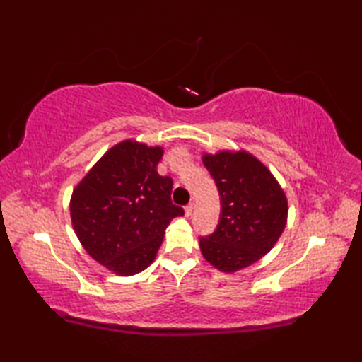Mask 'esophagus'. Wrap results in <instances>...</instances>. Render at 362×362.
I'll return each instance as SVG.
<instances>
[{"instance_id": "esophagus-1", "label": "esophagus", "mask_w": 362, "mask_h": 362, "mask_svg": "<svg viewBox=\"0 0 362 362\" xmlns=\"http://www.w3.org/2000/svg\"><path fill=\"white\" fill-rule=\"evenodd\" d=\"M193 209H194L193 204H188L185 206V214H187V216H191V213H193Z\"/></svg>"}]
</instances>
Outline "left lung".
I'll return each mask as SVG.
<instances>
[{
    "instance_id": "8db88e82",
    "label": "left lung",
    "mask_w": 362,
    "mask_h": 362,
    "mask_svg": "<svg viewBox=\"0 0 362 362\" xmlns=\"http://www.w3.org/2000/svg\"><path fill=\"white\" fill-rule=\"evenodd\" d=\"M216 182L221 218L216 232L201 238L202 257L219 272L255 264L280 240L288 224V197L269 168L244 149L204 152Z\"/></svg>"
}]
</instances>
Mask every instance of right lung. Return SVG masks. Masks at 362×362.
<instances>
[{"label": "right lung", "instance_id": "obj_1", "mask_svg": "<svg viewBox=\"0 0 362 362\" xmlns=\"http://www.w3.org/2000/svg\"><path fill=\"white\" fill-rule=\"evenodd\" d=\"M161 156V146L127 138L112 146L73 189L74 233L112 274L130 276L149 267L169 222L185 214L171 201V177L157 173Z\"/></svg>", "mask_w": 362, "mask_h": 362}]
</instances>
